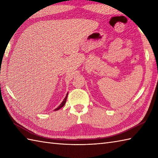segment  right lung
Returning <instances> with one entry per match:
<instances>
[{"label":"right lung","mask_w":158,"mask_h":158,"mask_svg":"<svg viewBox=\"0 0 158 158\" xmlns=\"http://www.w3.org/2000/svg\"><path fill=\"white\" fill-rule=\"evenodd\" d=\"M68 94H69V92L66 94V95L65 96L64 98H63V100H62V102L59 104L58 106L56 107V108L54 109V110H59L60 108H62V107H63V106H64V105H65V103H66V99H67V96H68Z\"/></svg>","instance_id":"1"}]
</instances>
